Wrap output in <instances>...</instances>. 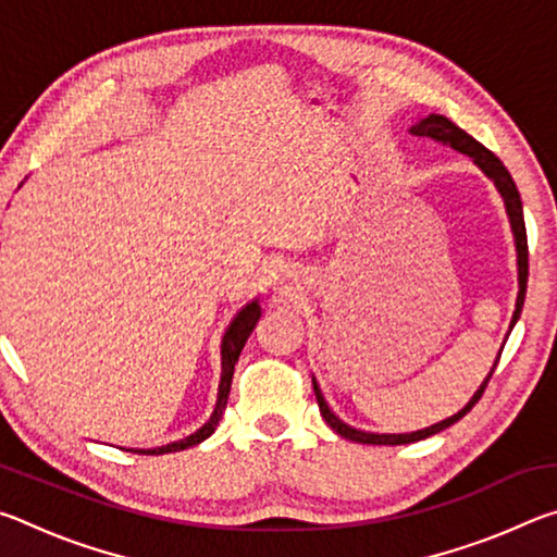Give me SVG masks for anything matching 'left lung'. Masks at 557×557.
<instances>
[{
    "label": "left lung",
    "mask_w": 557,
    "mask_h": 557,
    "mask_svg": "<svg viewBox=\"0 0 557 557\" xmlns=\"http://www.w3.org/2000/svg\"><path fill=\"white\" fill-rule=\"evenodd\" d=\"M410 132H412V135H418V137L435 139V143L447 145L451 149H457V152L474 159V164L482 169V172L488 178H492L494 186L498 188V194H502L504 206H506V213H508V221H511V231H513V240H516V252H518V297H516V309H513L511 326H508V334H511L513 324L518 322V317H521L523 299H525V282H528V238H525V223H523V203H521V194H518L513 178H511V174H508V169L502 164V159H498L494 152H488L484 145H479L474 137L467 135L465 129L457 127L455 122L447 120L445 115H428V117H422L418 125L410 127ZM502 351H504V346H502ZM502 351H498V356H496V363H498V358H502ZM496 363H494V369L488 371L484 383L479 385V391L471 395V400L457 414H451V418L442 420V422H437V425H432V428L418 430V432H408V435H375V432H363V430H356L351 425H346L344 420H338L336 414L329 410L324 395H322V391H319V385H317L314 379H312V383H314V395H317V403H319V412H322V418L326 420V425L332 428L334 432H338V435H342V437L351 440V442H361V445H410V442H418V440H425L430 435H437V432L447 430L449 425H455L457 420L465 418V414L479 403V398H482V393L486 391V385H488V381H492V375L496 371Z\"/></svg>",
    "instance_id": "left-lung-1"
}]
</instances>
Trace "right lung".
I'll use <instances>...</instances> for the list:
<instances>
[{
  "mask_svg": "<svg viewBox=\"0 0 557 557\" xmlns=\"http://www.w3.org/2000/svg\"><path fill=\"white\" fill-rule=\"evenodd\" d=\"M260 319V305L258 299H252L250 305H245L238 314L233 317L231 326L225 329L223 342H221V383H219V400H215V408L211 420L206 422L201 430H196L194 435H188L178 442H169L164 447H154V449H129V451H139V455H169V451H178V449H188L194 445H199L206 437L213 435V430L219 428V420L223 418L225 405H228V393H231V381H233V371L235 363H238V356L243 351L245 342L252 334Z\"/></svg>",
  "mask_w": 557,
  "mask_h": 557,
  "instance_id": "obj_1",
  "label": "right lung"
}]
</instances>
